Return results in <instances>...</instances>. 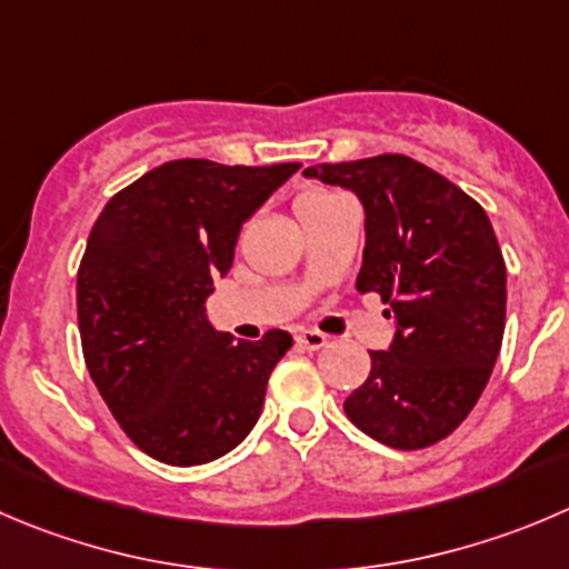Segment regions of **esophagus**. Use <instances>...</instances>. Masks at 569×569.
<instances>
[{
	"mask_svg": "<svg viewBox=\"0 0 569 569\" xmlns=\"http://www.w3.org/2000/svg\"><path fill=\"white\" fill-rule=\"evenodd\" d=\"M297 345H300L302 350H322V347L328 345V336L319 333V330H300V333H297Z\"/></svg>",
	"mask_w": 569,
	"mask_h": 569,
	"instance_id": "esophagus-1",
	"label": "esophagus"
}]
</instances>
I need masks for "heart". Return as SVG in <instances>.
<instances>
[{
	"label": "heart",
	"mask_w": 569,
	"mask_h": 569,
	"mask_svg": "<svg viewBox=\"0 0 569 569\" xmlns=\"http://www.w3.org/2000/svg\"><path fill=\"white\" fill-rule=\"evenodd\" d=\"M328 200H333V194H328V191H308V194H302L300 200H297V213L306 211V208L322 206V202Z\"/></svg>",
	"instance_id": "obj_1"
}]
</instances>
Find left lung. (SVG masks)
<instances>
[{
    "label": "left lung",
    "instance_id": "1",
    "mask_svg": "<svg viewBox=\"0 0 569 569\" xmlns=\"http://www.w3.org/2000/svg\"><path fill=\"white\" fill-rule=\"evenodd\" d=\"M306 178L361 200L367 244L356 289L395 319L389 350L345 413L375 442L419 450L442 442L476 408L506 328V261L487 211L408 156L317 163Z\"/></svg>",
    "mask_w": 569,
    "mask_h": 569
}]
</instances>
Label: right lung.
<instances>
[{"instance_id": "add662e5", "label": "right lung", "mask_w": 569, "mask_h": 569, "mask_svg": "<svg viewBox=\"0 0 569 569\" xmlns=\"http://www.w3.org/2000/svg\"><path fill=\"white\" fill-rule=\"evenodd\" d=\"M300 163L224 167L183 158L110 197L77 272L86 367L138 450L172 467L230 453L261 417L295 341H233L206 297L233 267L239 230Z\"/></svg>"}]
</instances>
